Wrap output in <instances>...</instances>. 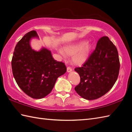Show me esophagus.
Returning a JSON list of instances; mask_svg holds the SVG:
<instances>
[{"mask_svg":"<svg viewBox=\"0 0 132 132\" xmlns=\"http://www.w3.org/2000/svg\"><path fill=\"white\" fill-rule=\"evenodd\" d=\"M72 70L71 68H70V67H68V68H67V71H68V72L72 71Z\"/></svg>","mask_w":132,"mask_h":132,"instance_id":"obj_1","label":"esophagus"}]
</instances>
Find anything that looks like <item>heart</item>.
Wrapping results in <instances>:
<instances>
[{"instance_id": "obj_1", "label": "heart", "mask_w": 132, "mask_h": 132, "mask_svg": "<svg viewBox=\"0 0 132 132\" xmlns=\"http://www.w3.org/2000/svg\"><path fill=\"white\" fill-rule=\"evenodd\" d=\"M92 50V45L86 41L69 45L64 47L60 53L66 58L67 55H72V61L76 64H82L87 60Z\"/></svg>"}]
</instances>
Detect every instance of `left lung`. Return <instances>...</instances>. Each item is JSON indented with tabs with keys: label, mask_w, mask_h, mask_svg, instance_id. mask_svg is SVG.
<instances>
[{
	"label": "left lung",
	"mask_w": 132,
	"mask_h": 132,
	"mask_svg": "<svg viewBox=\"0 0 132 132\" xmlns=\"http://www.w3.org/2000/svg\"><path fill=\"white\" fill-rule=\"evenodd\" d=\"M119 70L116 47L108 37L104 36L98 40L96 48L83 66L75 69L80 78L75 90L85 99H98L112 88Z\"/></svg>",
	"instance_id": "obj_1"
}]
</instances>
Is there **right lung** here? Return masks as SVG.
Returning a JSON list of instances; mask_svg holds the SVG:
<instances>
[{
	"label": "right lung",
	"mask_w": 132,
	"mask_h": 132,
	"mask_svg": "<svg viewBox=\"0 0 132 132\" xmlns=\"http://www.w3.org/2000/svg\"><path fill=\"white\" fill-rule=\"evenodd\" d=\"M38 38L35 30L26 33L16 44L11 62L14 78L24 93L33 99H41L50 93L57 78L65 73L64 63L53 58L45 47L32 49V38Z\"/></svg>",
	"instance_id": "add662e5"
}]
</instances>
